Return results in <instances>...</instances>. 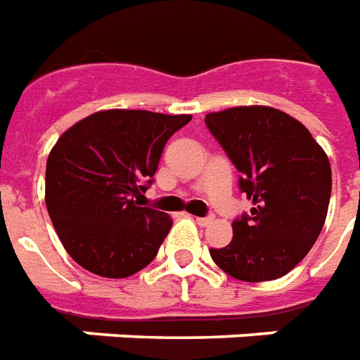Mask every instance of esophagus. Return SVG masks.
Here are the masks:
<instances>
[{
    "label": "esophagus",
    "instance_id": "34e87169",
    "mask_svg": "<svg viewBox=\"0 0 360 360\" xmlns=\"http://www.w3.org/2000/svg\"><path fill=\"white\" fill-rule=\"evenodd\" d=\"M193 220L198 222L199 226H207V224L212 222V217H193Z\"/></svg>",
    "mask_w": 360,
    "mask_h": 360
}]
</instances>
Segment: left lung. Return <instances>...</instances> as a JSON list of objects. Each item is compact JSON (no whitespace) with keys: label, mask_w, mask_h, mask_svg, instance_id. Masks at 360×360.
<instances>
[{"label":"left lung","mask_w":360,"mask_h":360,"mask_svg":"<svg viewBox=\"0 0 360 360\" xmlns=\"http://www.w3.org/2000/svg\"><path fill=\"white\" fill-rule=\"evenodd\" d=\"M205 124L253 201L251 214L232 222V241L211 249L212 261L241 282L282 278L324 226L332 191L328 155L297 119L266 105L207 112Z\"/></svg>","instance_id":"obj_1"}]
</instances>
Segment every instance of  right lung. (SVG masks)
Listing matches in <instances>:
<instances>
[{
  "label": "right lung",
  "mask_w": 360,
  "mask_h": 360,
  "mask_svg": "<svg viewBox=\"0 0 360 360\" xmlns=\"http://www.w3.org/2000/svg\"><path fill=\"white\" fill-rule=\"evenodd\" d=\"M191 115L105 109L61 134L46 165V207L75 263L101 278L146 269L172 219L140 207L162 148Z\"/></svg>",
  "instance_id": "right-lung-1"
}]
</instances>
